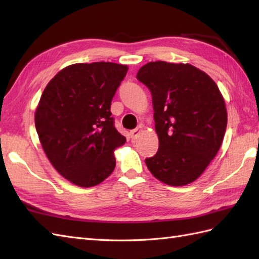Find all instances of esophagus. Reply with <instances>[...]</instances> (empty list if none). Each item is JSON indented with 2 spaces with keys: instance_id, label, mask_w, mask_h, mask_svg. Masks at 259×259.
I'll return each mask as SVG.
<instances>
[{
  "instance_id": "obj_1",
  "label": "esophagus",
  "mask_w": 259,
  "mask_h": 259,
  "mask_svg": "<svg viewBox=\"0 0 259 259\" xmlns=\"http://www.w3.org/2000/svg\"><path fill=\"white\" fill-rule=\"evenodd\" d=\"M142 131H144V128H142L141 125H139V126H137L136 129H134V130H131L130 131V134H131V138L133 139H137L139 137V135L142 133Z\"/></svg>"
}]
</instances>
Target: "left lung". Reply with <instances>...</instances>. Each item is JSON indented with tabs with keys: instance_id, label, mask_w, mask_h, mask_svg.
Wrapping results in <instances>:
<instances>
[{
	"instance_id": "left-lung-1",
	"label": "left lung",
	"mask_w": 259,
	"mask_h": 259,
	"mask_svg": "<svg viewBox=\"0 0 259 259\" xmlns=\"http://www.w3.org/2000/svg\"><path fill=\"white\" fill-rule=\"evenodd\" d=\"M137 78L151 91L159 139L146 159L152 176L169 186L194 183L223 144L227 110L217 84L189 63L149 62Z\"/></svg>"
}]
</instances>
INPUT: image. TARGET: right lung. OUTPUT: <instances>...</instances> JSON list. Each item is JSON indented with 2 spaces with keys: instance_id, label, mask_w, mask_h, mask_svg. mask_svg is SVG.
Instances as JSON below:
<instances>
[{
  "instance_id": "right-lung-1",
  "label": "right lung",
  "mask_w": 259,
  "mask_h": 259,
  "mask_svg": "<svg viewBox=\"0 0 259 259\" xmlns=\"http://www.w3.org/2000/svg\"><path fill=\"white\" fill-rule=\"evenodd\" d=\"M126 72L113 62L71 64L42 93L34 115L38 139L54 169L73 185L97 186L114 170L113 151L125 138L110 108Z\"/></svg>"
}]
</instances>
